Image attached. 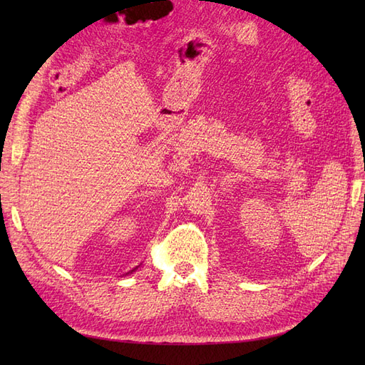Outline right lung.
<instances>
[{
    "label": "right lung",
    "instance_id": "add662e5",
    "mask_svg": "<svg viewBox=\"0 0 365 365\" xmlns=\"http://www.w3.org/2000/svg\"><path fill=\"white\" fill-rule=\"evenodd\" d=\"M138 267H140V264H138ZM138 267H137V268H138ZM137 268H134V269H132V271H129V272H128V274H130V272H134V271H135V269H137Z\"/></svg>",
    "mask_w": 365,
    "mask_h": 365
}]
</instances>
